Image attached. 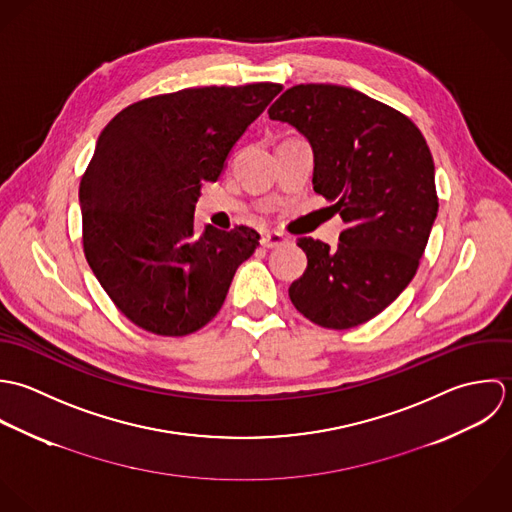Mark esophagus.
I'll list each match as a JSON object with an SVG mask.
<instances>
[{
	"label": "esophagus",
	"instance_id": "1",
	"mask_svg": "<svg viewBox=\"0 0 512 512\" xmlns=\"http://www.w3.org/2000/svg\"><path fill=\"white\" fill-rule=\"evenodd\" d=\"M261 243H263V247L273 249V247L285 245V243H287V237H285L283 233H279V231H265L263 237H261Z\"/></svg>",
	"mask_w": 512,
	"mask_h": 512
}]
</instances>
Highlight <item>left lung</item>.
Listing matches in <instances>:
<instances>
[{"label": "left lung", "mask_w": 512, "mask_h": 512, "mask_svg": "<svg viewBox=\"0 0 512 512\" xmlns=\"http://www.w3.org/2000/svg\"><path fill=\"white\" fill-rule=\"evenodd\" d=\"M312 146V188L346 229L332 249L301 237L307 269L289 297L318 326L352 328L413 279L437 217L435 166L419 128L388 104L338 85H297L269 108Z\"/></svg>", "instance_id": "1"}]
</instances>
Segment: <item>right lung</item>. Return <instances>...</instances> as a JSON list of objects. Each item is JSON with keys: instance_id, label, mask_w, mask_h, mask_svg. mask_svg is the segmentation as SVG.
<instances>
[{"instance_id": "add662e5", "label": "right lung", "mask_w": 512, "mask_h": 512, "mask_svg": "<svg viewBox=\"0 0 512 512\" xmlns=\"http://www.w3.org/2000/svg\"><path fill=\"white\" fill-rule=\"evenodd\" d=\"M283 91L277 83L202 87L130 104L104 126L81 180L85 257L136 326L186 336L223 305L259 233L194 231L202 182H215L247 126Z\"/></svg>"}]
</instances>
